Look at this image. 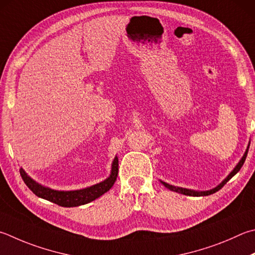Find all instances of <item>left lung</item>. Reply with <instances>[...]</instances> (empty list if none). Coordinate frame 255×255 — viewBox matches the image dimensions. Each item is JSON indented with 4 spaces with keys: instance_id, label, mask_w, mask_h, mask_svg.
<instances>
[{
    "instance_id": "obj_1",
    "label": "left lung",
    "mask_w": 255,
    "mask_h": 255,
    "mask_svg": "<svg viewBox=\"0 0 255 255\" xmlns=\"http://www.w3.org/2000/svg\"><path fill=\"white\" fill-rule=\"evenodd\" d=\"M247 155H248V149H247V151H245V154H244V156L242 157V159L240 160V163L237 165V167H235L234 169H233V172L231 173L228 177H226L223 182H222L219 186H216L215 188H213V189H211V191H205V192H195V191H191V189H186V188H182V187H176V186H173V185H169V184H167V183H164V182H161L164 184V186L165 187H167L168 189H170V191H174V192H177V193H179V194H184V195H189V196H207V195H211V194H214L215 192H217V191H220V189L224 186V185L229 182V180L233 177V176L237 174L239 170L241 169V167H242L243 166V164H244V161H245V158H247Z\"/></svg>"
}]
</instances>
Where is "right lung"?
Masks as SVG:
<instances>
[{
    "label": "right lung",
    "instance_id": "add662e5",
    "mask_svg": "<svg viewBox=\"0 0 255 255\" xmlns=\"http://www.w3.org/2000/svg\"><path fill=\"white\" fill-rule=\"evenodd\" d=\"M21 177L23 182L29 187L33 194L38 197L44 198V200L54 203V204L63 206V207H73L87 204L95 201L96 198L103 195L106 192H108L113 187L116 179L118 176V158L116 157L113 163L112 174L109 177L99 184H96L94 186L79 189V191H70V192H61V191H53V189L45 188L41 186L38 183H35L33 179H31L29 176L25 174L24 170L20 169Z\"/></svg>",
    "mask_w": 255,
    "mask_h": 255
}]
</instances>
